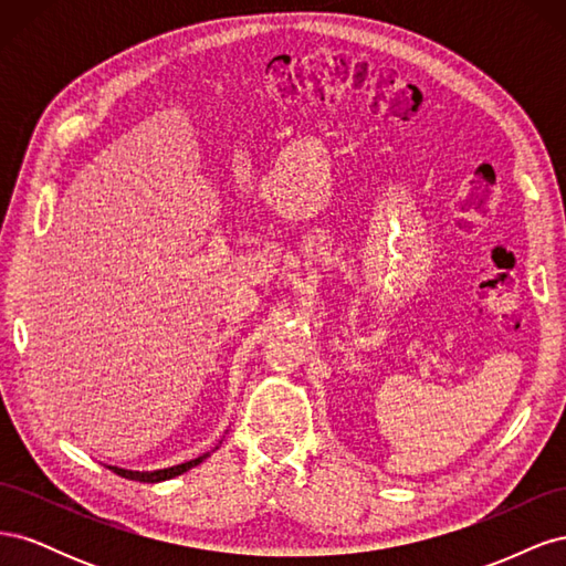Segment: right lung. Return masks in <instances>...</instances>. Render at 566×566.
<instances>
[{
	"label": "right lung",
	"instance_id": "obj_1",
	"mask_svg": "<svg viewBox=\"0 0 566 566\" xmlns=\"http://www.w3.org/2000/svg\"><path fill=\"white\" fill-rule=\"evenodd\" d=\"M208 458V453L196 458V460H188V462H181V465H175V468H165V470H153V472H134V470H123V468H113L108 465V470H113L115 474L125 476V479H134V482H144V484H156V482H165V479H172V476H179L184 474L186 470H191L196 465H200V462Z\"/></svg>",
	"mask_w": 566,
	"mask_h": 566
}]
</instances>
